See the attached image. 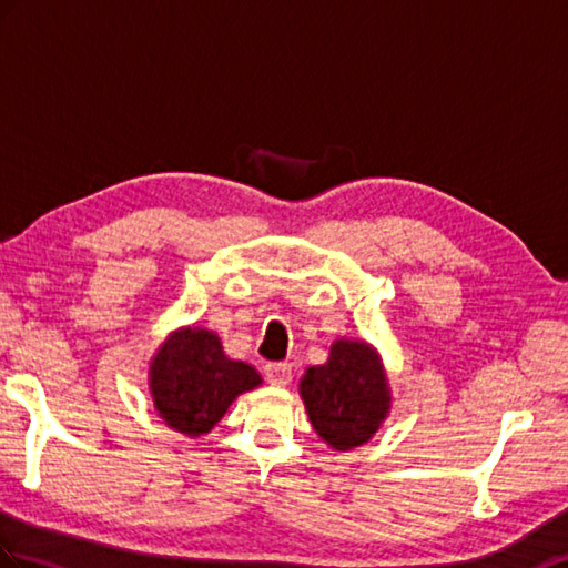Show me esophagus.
<instances>
[{
    "instance_id": "34e87169",
    "label": "esophagus",
    "mask_w": 568,
    "mask_h": 568,
    "mask_svg": "<svg viewBox=\"0 0 568 568\" xmlns=\"http://www.w3.org/2000/svg\"><path fill=\"white\" fill-rule=\"evenodd\" d=\"M263 373H266V379L275 387H285L293 379V367H290V363H268L263 367Z\"/></svg>"
}]
</instances>
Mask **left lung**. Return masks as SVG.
<instances>
[{
  "mask_svg": "<svg viewBox=\"0 0 568 568\" xmlns=\"http://www.w3.org/2000/svg\"><path fill=\"white\" fill-rule=\"evenodd\" d=\"M300 397L316 435L338 453L365 445L392 412L385 363L363 338H336L326 363L302 375Z\"/></svg>",
  "mask_w": 568,
  "mask_h": 568,
  "instance_id": "1",
  "label": "left lung"
}]
</instances>
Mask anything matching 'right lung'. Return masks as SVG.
Wrapping results in <instances>:
<instances>
[{"label":"right lung","instance_id":"obj_1","mask_svg":"<svg viewBox=\"0 0 568 568\" xmlns=\"http://www.w3.org/2000/svg\"><path fill=\"white\" fill-rule=\"evenodd\" d=\"M150 394L164 424L189 435L213 430L236 397L263 385L254 365L224 355L222 341L203 326H179L150 361Z\"/></svg>","mask_w":568,"mask_h":568}]
</instances>
